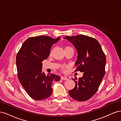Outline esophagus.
Masks as SVG:
<instances>
[{"mask_svg":"<svg viewBox=\"0 0 121 121\" xmlns=\"http://www.w3.org/2000/svg\"><path fill=\"white\" fill-rule=\"evenodd\" d=\"M68 79V78L66 77H61V80H67Z\"/></svg>","mask_w":121,"mask_h":121,"instance_id":"34e87169","label":"esophagus"}]
</instances>
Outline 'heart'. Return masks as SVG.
Returning <instances> with one entry per match:
<instances>
[{"label": "heart", "mask_w": 121, "mask_h": 121, "mask_svg": "<svg viewBox=\"0 0 121 121\" xmlns=\"http://www.w3.org/2000/svg\"><path fill=\"white\" fill-rule=\"evenodd\" d=\"M71 47H70V46H65V49H69V48H71ZM66 68V66H65V65H62V66H61V67H60V68H61V69H62V70H63V71H64L65 70V68Z\"/></svg>", "instance_id": "1"}]
</instances>
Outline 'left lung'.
Instances as JSON below:
<instances>
[{
	"mask_svg": "<svg viewBox=\"0 0 121 121\" xmlns=\"http://www.w3.org/2000/svg\"><path fill=\"white\" fill-rule=\"evenodd\" d=\"M64 39L70 41L77 50L75 72H83L82 77L72 79L75 86L69 94L77 101H86L96 92L105 75V54L99 43L92 37L79 35Z\"/></svg>",
	"mask_w": 121,
	"mask_h": 121,
	"instance_id": "obj_1",
	"label": "left lung"
}]
</instances>
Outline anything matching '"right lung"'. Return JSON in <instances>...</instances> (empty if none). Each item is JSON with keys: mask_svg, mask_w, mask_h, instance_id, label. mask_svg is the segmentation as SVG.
Segmentation results:
<instances>
[{"mask_svg": "<svg viewBox=\"0 0 121 121\" xmlns=\"http://www.w3.org/2000/svg\"><path fill=\"white\" fill-rule=\"evenodd\" d=\"M60 37L39 36L28 38L23 44L16 56L17 77L21 85L34 99L41 100L49 97L52 92L53 81L60 77L56 75L42 72L43 60L50 54V49Z\"/></svg>", "mask_w": 121, "mask_h": 121, "instance_id": "add662e5", "label": "right lung"}]
</instances>
